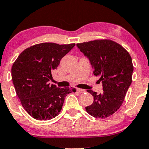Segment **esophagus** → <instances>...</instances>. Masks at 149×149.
<instances>
[{"label": "esophagus", "instance_id": "obj_1", "mask_svg": "<svg viewBox=\"0 0 149 149\" xmlns=\"http://www.w3.org/2000/svg\"><path fill=\"white\" fill-rule=\"evenodd\" d=\"M77 91L78 92H80V93H84L85 92V90H83V89H80V88H77Z\"/></svg>", "mask_w": 149, "mask_h": 149}]
</instances>
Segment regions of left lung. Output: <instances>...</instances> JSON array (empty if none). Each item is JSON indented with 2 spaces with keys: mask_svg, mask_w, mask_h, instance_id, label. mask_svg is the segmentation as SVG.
Masks as SVG:
<instances>
[{
  "mask_svg": "<svg viewBox=\"0 0 149 149\" xmlns=\"http://www.w3.org/2000/svg\"><path fill=\"white\" fill-rule=\"evenodd\" d=\"M91 64L95 76H100L103 92L88 90L93 103L85 107L90 116L105 118L113 115L122 105L132 83L134 70L130 54L120 44L111 40H95L76 44Z\"/></svg>",
  "mask_w": 149,
  "mask_h": 149,
  "instance_id": "left-lung-1",
  "label": "left lung"
}]
</instances>
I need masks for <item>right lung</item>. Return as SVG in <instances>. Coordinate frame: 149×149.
Wrapping results in <instances>:
<instances>
[{"label":"right lung","instance_id":"obj_1","mask_svg":"<svg viewBox=\"0 0 149 149\" xmlns=\"http://www.w3.org/2000/svg\"><path fill=\"white\" fill-rule=\"evenodd\" d=\"M75 43L42 42L24 49L12 67V80L24 109L33 118L47 120L57 116L65 97L75 90L50 84L52 70Z\"/></svg>","mask_w":149,"mask_h":149}]
</instances>
